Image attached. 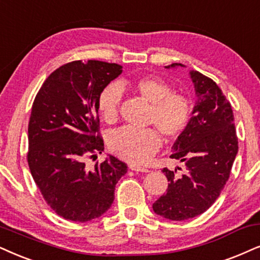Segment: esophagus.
Returning <instances> with one entry per match:
<instances>
[{
  "instance_id": "1",
  "label": "esophagus",
  "mask_w": 260,
  "mask_h": 260,
  "mask_svg": "<svg viewBox=\"0 0 260 260\" xmlns=\"http://www.w3.org/2000/svg\"><path fill=\"white\" fill-rule=\"evenodd\" d=\"M129 169L134 170V172H140V173H149L150 170L145 168V167L138 166V164H129Z\"/></svg>"
}]
</instances>
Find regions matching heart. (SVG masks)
Wrapping results in <instances>:
<instances>
[{
    "mask_svg": "<svg viewBox=\"0 0 260 260\" xmlns=\"http://www.w3.org/2000/svg\"><path fill=\"white\" fill-rule=\"evenodd\" d=\"M131 87L141 98L151 103L147 123L158 128L167 141L179 139L186 131L192 116V102L188 96L181 92H173L168 83L151 75L136 79L131 84ZM121 98L122 92L116 84L107 85L101 91L97 108L107 123L117 121ZM159 133L154 127L145 129L120 128L111 134L109 149L115 156L127 162L144 163L162 145V137Z\"/></svg>",
    "mask_w": 260,
    "mask_h": 260,
    "instance_id": "1",
    "label": "heart"
}]
</instances>
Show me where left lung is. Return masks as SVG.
Listing matches in <instances>:
<instances>
[{
    "label": "left lung",
    "instance_id": "obj_1",
    "mask_svg": "<svg viewBox=\"0 0 260 260\" xmlns=\"http://www.w3.org/2000/svg\"><path fill=\"white\" fill-rule=\"evenodd\" d=\"M182 66L172 63L167 67ZM198 102L170 157L183 163L182 174L164 168L167 193L153 203V211L164 218L185 221L205 212L218 198L228 181L238 153L231 102L211 78L190 72Z\"/></svg>",
    "mask_w": 260,
    "mask_h": 260
}]
</instances>
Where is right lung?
<instances>
[{
	"instance_id": "1",
	"label": "right lung",
	"mask_w": 260,
	"mask_h": 260,
	"mask_svg": "<svg viewBox=\"0 0 260 260\" xmlns=\"http://www.w3.org/2000/svg\"><path fill=\"white\" fill-rule=\"evenodd\" d=\"M121 72L120 64L109 62H68L45 79L32 104L29 170L45 203L68 221L87 222L103 215L127 173V164L114 156L92 169L85 166V158L104 150L98 96Z\"/></svg>"
}]
</instances>
